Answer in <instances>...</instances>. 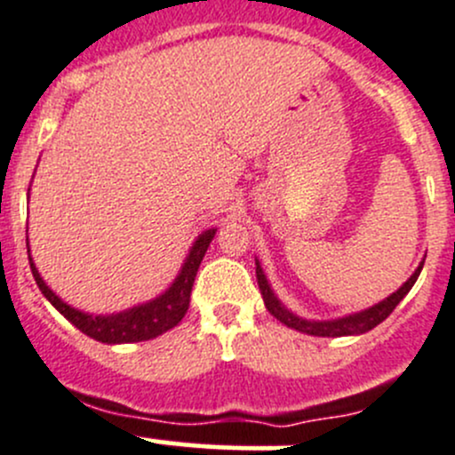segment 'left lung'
<instances>
[{
    "label": "left lung",
    "instance_id": "1",
    "mask_svg": "<svg viewBox=\"0 0 455 455\" xmlns=\"http://www.w3.org/2000/svg\"><path fill=\"white\" fill-rule=\"evenodd\" d=\"M425 265L422 260L420 265L416 267V272L398 287L391 296H387L385 300L380 303L371 305V307L363 309V312L356 314H347V316H340V318H331V321H309V318H300L296 316L294 312L285 307V305L278 300V296L274 294L272 285L267 283V276H265L263 267H260L259 259H256V281H259V290L263 294V303L267 307V312L272 314L276 321H281L283 325L291 327V330L300 331V334H309V336H327V339H339V336H358V334H365V331L374 330L376 325H380L387 316L395 309V305L409 294V290L413 287V283L418 281L420 276V269Z\"/></svg>",
    "mask_w": 455,
    "mask_h": 455
}]
</instances>
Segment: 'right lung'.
Instances as JSON below:
<instances>
[{
    "label": "right lung",
    "mask_w": 455,
    "mask_h": 455,
    "mask_svg": "<svg viewBox=\"0 0 455 455\" xmlns=\"http://www.w3.org/2000/svg\"><path fill=\"white\" fill-rule=\"evenodd\" d=\"M214 234H217V228H210L196 236L190 251H188L186 263L181 265V272L177 274L172 285H170L164 294L148 300V303L134 305V307L124 309V312L116 314H88L73 307V305H68L66 300H61L60 296L46 285V281L42 278L39 269L35 267L28 247V229H26V247H28L30 269H33L37 287L42 290V294L51 300L52 307H55L61 316L68 318L76 330H81L85 336H90V339L99 340V343L121 345L156 339V336H161L164 331L172 330V327H177L179 323H181L188 307H190V294L192 285H195V276L196 272H199V265L201 260H204L205 251H208L210 243H212Z\"/></svg>",
    "instance_id": "right-lung-1"
}]
</instances>
